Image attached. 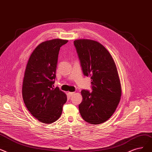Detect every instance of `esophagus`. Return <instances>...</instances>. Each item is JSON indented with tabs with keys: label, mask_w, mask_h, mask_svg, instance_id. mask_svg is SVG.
Masks as SVG:
<instances>
[{
	"label": "esophagus",
	"mask_w": 152,
	"mask_h": 152,
	"mask_svg": "<svg viewBox=\"0 0 152 152\" xmlns=\"http://www.w3.org/2000/svg\"><path fill=\"white\" fill-rule=\"evenodd\" d=\"M67 94H68V96L69 97H71L72 96H73V95L74 94V92H68Z\"/></svg>",
	"instance_id": "obj_1"
}]
</instances>
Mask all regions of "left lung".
Masks as SVG:
<instances>
[{"mask_svg":"<svg viewBox=\"0 0 152 152\" xmlns=\"http://www.w3.org/2000/svg\"><path fill=\"white\" fill-rule=\"evenodd\" d=\"M83 74L91 79L92 91H81L79 104L82 118L91 124L109 119L117 108L121 86L116 66L108 50L99 42L82 39L74 41Z\"/></svg>","mask_w":152,"mask_h":152,"instance_id":"8db88e82","label":"left lung"}]
</instances>
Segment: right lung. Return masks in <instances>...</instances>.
Here are the masks:
<instances>
[{
	"label": "right lung",
	"mask_w": 152,
	"mask_h": 152,
	"mask_svg": "<svg viewBox=\"0 0 152 152\" xmlns=\"http://www.w3.org/2000/svg\"><path fill=\"white\" fill-rule=\"evenodd\" d=\"M68 40L54 39L42 42L34 49L26 64L22 96L28 110L45 124L58 119L67 96L54 88L60 48Z\"/></svg>",
	"instance_id": "right-lung-1"
}]
</instances>
